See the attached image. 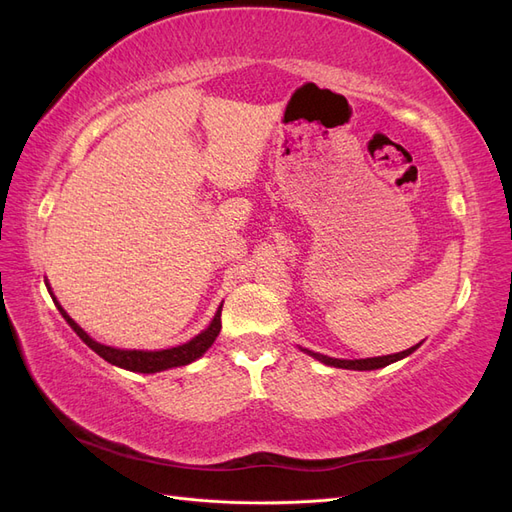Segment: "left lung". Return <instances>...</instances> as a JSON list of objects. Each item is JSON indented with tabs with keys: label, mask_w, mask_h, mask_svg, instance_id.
Instances as JSON below:
<instances>
[{
	"label": "left lung",
	"mask_w": 512,
	"mask_h": 512,
	"mask_svg": "<svg viewBox=\"0 0 512 512\" xmlns=\"http://www.w3.org/2000/svg\"><path fill=\"white\" fill-rule=\"evenodd\" d=\"M418 346L416 344L404 352H397V354H386V356H374V359H354V361H346V359H331V356L327 354H318V352H312V350H305L307 354H312L314 359H318L320 363L324 365H331V367H342V369H356V371H369V369H378V367H384V365H391L399 359H404V356L412 354Z\"/></svg>",
	"instance_id": "1"
}]
</instances>
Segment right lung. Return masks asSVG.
Returning a JSON list of instances; mask_svg holds the SVG:
<instances>
[{
	"instance_id": "obj_1",
	"label": "right lung",
	"mask_w": 512,
	"mask_h": 512,
	"mask_svg": "<svg viewBox=\"0 0 512 512\" xmlns=\"http://www.w3.org/2000/svg\"><path fill=\"white\" fill-rule=\"evenodd\" d=\"M53 297V292H51ZM53 303L57 305L59 314L66 318V322L70 324V327L74 329V333L79 335L83 342L94 350L96 354H100L104 361L113 363L117 367H123V369H130V371H141V374H156V371H162V369H170V367H179V365H188L192 361H196L198 356H203L211 344L215 342V337L220 335V329H222V305L218 309V314L213 316L209 327L196 335L194 339H190L188 344L183 346H177V348H168V350H158V352H145V350H119V348H111V346H104V344H98L91 339L79 324H76L66 312L64 307H61L57 303V299L53 297Z\"/></svg>"
}]
</instances>
